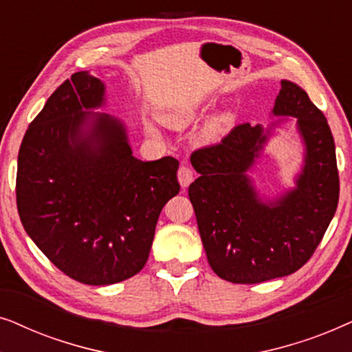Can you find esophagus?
Wrapping results in <instances>:
<instances>
[{
	"label": "esophagus",
	"instance_id": "34e87169",
	"mask_svg": "<svg viewBox=\"0 0 352 352\" xmlns=\"http://www.w3.org/2000/svg\"><path fill=\"white\" fill-rule=\"evenodd\" d=\"M177 181H179L182 189L189 187L190 182L194 181V171H192V168L187 165H182L179 168V171H177Z\"/></svg>",
	"mask_w": 352,
	"mask_h": 352
}]
</instances>
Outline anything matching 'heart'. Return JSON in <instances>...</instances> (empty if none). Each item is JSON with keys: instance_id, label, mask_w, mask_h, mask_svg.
I'll list each match as a JSON object with an SVG mask.
<instances>
[{"instance_id": "heart-1", "label": "heart", "mask_w": 352, "mask_h": 352, "mask_svg": "<svg viewBox=\"0 0 352 352\" xmlns=\"http://www.w3.org/2000/svg\"><path fill=\"white\" fill-rule=\"evenodd\" d=\"M201 112L199 105H190V107H181L175 110H168V112L162 113L163 123H166L171 128H184L187 124L197 120ZM235 122V115L232 110H224L211 118L208 124V134L211 139H221L229 133Z\"/></svg>"}]
</instances>
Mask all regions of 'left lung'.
I'll return each instance as SVG.
<instances>
[{"instance_id": "obj_1", "label": "left lung", "mask_w": 352, "mask_h": 352, "mask_svg": "<svg viewBox=\"0 0 352 352\" xmlns=\"http://www.w3.org/2000/svg\"><path fill=\"white\" fill-rule=\"evenodd\" d=\"M274 117L296 118L305 160L295 187L276 199L258 194L248 173L278 122L243 123L216 146L190 155L199 177L189 186L206 258L216 276L259 283L296 272L320 243L340 197L335 142L327 118L300 86L282 80Z\"/></svg>"}]
</instances>
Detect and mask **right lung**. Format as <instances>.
I'll use <instances>...</instances> for the list:
<instances>
[{
	"mask_svg": "<svg viewBox=\"0 0 352 352\" xmlns=\"http://www.w3.org/2000/svg\"><path fill=\"white\" fill-rule=\"evenodd\" d=\"M105 85L65 80L28 126L17 158L22 226L46 258L86 285H112L146 266L162 208L179 192L173 157H133L126 126L93 112Z\"/></svg>",
	"mask_w": 352,
	"mask_h": 352,
	"instance_id": "obj_1",
	"label": "right lung"
}]
</instances>
